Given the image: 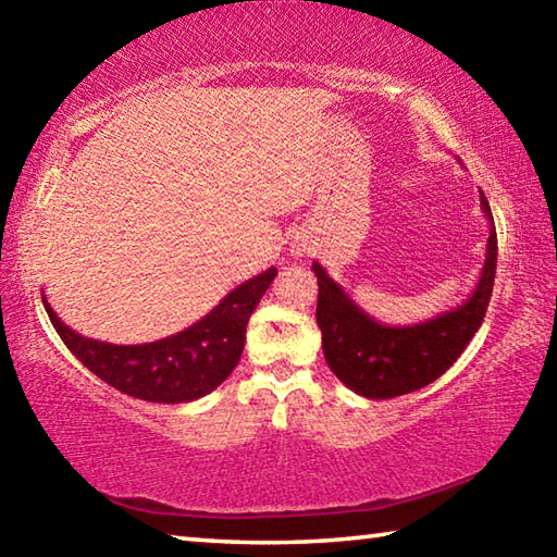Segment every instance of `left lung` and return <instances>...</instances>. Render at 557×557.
<instances>
[{"mask_svg":"<svg viewBox=\"0 0 557 557\" xmlns=\"http://www.w3.org/2000/svg\"><path fill=\"white\" fill-rule=\"evenodd\" d=\"M479 201L488 221L482 277L459 307L428 322L410 326L375 322L314 262L312 270L319 285L317 324L322 329L324 358L346 388L369 400H388L395 395L420 391L437 381L465 351L484 322L496 277L494 215L484 194Z\"/></svg>","mask_w":557,"mask_h":557,"instance_id":"1","label":"left lung"}]
</instances>
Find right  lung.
<instances>
[{"label": "right lung", "mask_w": 557, "mask_h": 557, "mask_svg": "<svg viewBox=\"0 0 557 557\" xmlns=\"http://www.w3.org/2000/svg\"><path fill=\"white\" fill-rule=\"evenodd\" d=\"M275 275L277 268H270L245 280L184 332L137 346L81 336L61 322L46 295L41 297L53 329L88 371L132 398L174 405L203 398L233 373L245 346L248 319Z\"/></svg>", "instance_id": "add662e5"}]
</instances>
